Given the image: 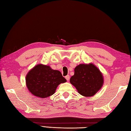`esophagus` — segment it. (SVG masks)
<instances>
[{"label":"esophagus","mask_w":131,"mask_h":131,"mask_svg":"<svg viewBox=\"0 0 131 131\" xmlns=\"http://www.w3.org/2000/svg\"><path fill=\"white\" fill-rule=\"evenodd\" d=\"M65 78H66V79L68 81V80H69V79H70V76H69V75H66V76L65 77Z\"/></svg>","instance_id":"1"}]
</instances>
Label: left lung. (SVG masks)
Listing matches in <instances>:
<instances>
[{
  "label": "left lung",
  "mask_w": 131,
  "mask_h": 131,
  "mask_svg": "<svg viewBox=\"0 0 131 131\" xmlns=\"http://www.w3.org/2000/svg\"><path fill=\"white\" fill-rule=\"evenodd\" d=\"M104 77L99 69L94 64H79L74 69V74L70 82L85 97L94 96L104 84Z\"/></svg>",
  "instance_id": "8db88e82"
}]
</instances>
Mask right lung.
I'll return each mask as SVG.
<instances>
[{
    "mask_svg": "<svg viewBox=\"0 0 131 131\" xmlns=\"http://www.w3.org/2000/svg\"><path fill=\"white\" fill-rule=\"evenodd\" d=\"M25 80L30 92L41 99L52 96L58 85L66 82L60 71L41 63L35 65L27 73Z\"/></svg>",
    "mask_w": 131,
    "mask_h": 131,
    "instance_id": "1",
    "label": "right lung"
}]
</instances>
